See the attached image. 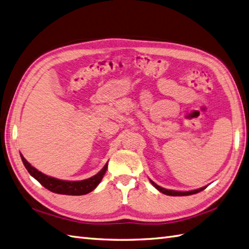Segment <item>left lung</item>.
Returning <instances> with one entry per match:
<instances>
[{"mask_svg": "<svg viewBox=\"0 0 249 249\" xmlns=\"http://www.w3.org/2000/svg\"><path fill=\"white\" fill-rule=\"evenodd\" d=\"M153 186L157 189L158 191H160L161 193H163L165 195H171V196H187V195H192V194H196L200 192V191H203L204 189H206V187H203L200 189H197V190H193V191H188V192H180V191H174V190H166L164 188H161L160 186H158V184H156L153 180H151Z\"/></svg>", "mask_w": 249, "mask_h": 249, "instance_id": "obj_1", "label": "left lung"}]
</instances>
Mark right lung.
Here are the masks:
<instances>
[{
  "mask_svg": "<svg viewBox=\"0 0 249 249\" xmlns=\"http://www.w3.org/2000/svg\"><path fill=\"white\" fill-rule=\"evenodd\" d=\"M21 159L23 161V164L26 167L28 173L38 180L42 186L50 190L51 192H54L57 194H66V195H84L93 191L98 183L101 182L104 175L107 171L108 162L105 164V166L97 173L96 175L92 176L88 179H85V180L80 181H66V180H60V179L53 178L50 176L44 175L43 173L39 172L37 169H35L30 163L27 162L26 159L23 157L21 154Z\"/></svg>",
  "mask_w": 249,
  "mask_h": 249,
  "instance_id": "add662e5",
  "label": "right lung"
}]
</instances>
